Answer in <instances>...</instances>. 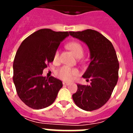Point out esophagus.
<instances>
[{
  "mask_svg": "<svg viewBox=\"0 0 133 133\" xmlns=\"http://www.w3.org/2000/svg\"><path fill=\"white\" fill-rule=\"evenodd\" d=\"M63 84L64 85H70V83H68V82H65V81H63Z\"/></svg>",
  "mask_w": 133,
  "mask_h": 133,
  "instance_id": "34e87169",
  "label": "esophagus"
}]
</instances>
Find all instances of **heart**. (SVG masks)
Returning a JSON list of instances; mask_svg holds the SVG:
<instances>
[{
	"instance_id": "heart-1",
	"label": "heart",
	"mask_w": 133,
	"mask_h": 133,
	"mask_svg": "<svg viewBox=\"0 0 133 133\" xmlns=\"http://www.w3.org/2000/svg\"><path fill=\"white\" fill-rule=\"evenodd\" d=\"M67 47L71 52H72L76 57L77 58L79 56L82 57L83 54V49L80 43L77 42H71L67 45ZM58 56H59V53L57 51L54 55V59L57 60L58 58ZM58 75V77L62 80L70 81L73 80L75 77L79 75V71L77 70V69L70 68L69 67L64 66L59 70Z\"/></svg>"
}]
</instances>
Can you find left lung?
I'll return each mask as SVG.
<instances>
[{
    "instance_id": "obj_1",
    "label": "left lung",
    "mask_w": 133,
    "mask_h": 133,
    "mask_svg": "<svg viewBox=\"0 0 133 133\" xmlns=\"http://www.w3.org/2000/svg\"><path fill=\"white\" fill-rule=\"evenodd\" d=\"M69 33L87 45L90 59L82 76L90 79V85L77 84L72 99L78 107L85 111L99 109L108 101L117 83L119 65L115 48L109 40L95 30Z\"/></svg>"
}]
</instances>
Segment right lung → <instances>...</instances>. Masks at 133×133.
<instances>
[{"label":"right lung","instance_id":"obj_1","mask_svg":"<svg viewBox=\"0 0 133 133\" xmlns=\"http://www.w3.org/2000/svg\"><path fill=\"white\" fill-rule=\"evenodd\" d=\"M68 32L41 29L27 37L16 54L13 64V81L18 97L33 109H42L53 103L62 81L53 77L46 79L43 71L54 61L61 42Z\"/></svg>","mask_w":133,"mask_h":133}]
</instances>
